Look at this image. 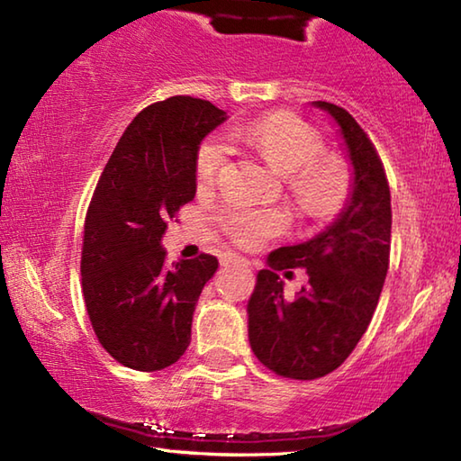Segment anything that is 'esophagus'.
<instances>
[{"mask_svg":"<svg viewBox=\"0 0 461 461\" xmlns=\"http://www.w3.org/2000/svg\"><path fill=\"white\" fill-rule=\"evenodd\" d=\"M225 264H233V267H248V260H246V258H241V256L230 254L228 258H225Z\"/></svg>","mask_w":461,"mask_h":461,"instance_id":"obj_1","label":"esophagus"}]
</instances>
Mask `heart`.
I'll return each instance as SVG.
<instances>
[{"label": "heart", "mask_w": 461, "mask_h": 461, "mask_svg": "<svg viewBox=\"0 0 461 461\" xmlns=\"http://www.w3.org/2000/svg\"><path fill=\"white\" fill-rule=\"evenodd\" d=\"M228 138L233 144L248 146L276 175L285 176L288 191L305 213H331L346 199L349 189L346 162L335 154H319L321 138L296 115H264L260 120L230 128ZM228 158L230 146L220 136L203 142L197 156L199 189H207L215 183ZM223 221L231 236L244 246L260 244L264 238L286 228V217L278 209H233L223 215Z\"/></svg>", "instance_id": "obj_1"}]
</instances>
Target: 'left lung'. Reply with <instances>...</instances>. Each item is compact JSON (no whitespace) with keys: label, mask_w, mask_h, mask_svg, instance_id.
<instances>
[{"label":"left lung","mask_w":461,"mask_h":461,"mask_svg":"<svg viewBox=\"0 0 461 461\" xmlns=\"http://www.w3.org/2000/svg\"><path fill=\"white\" fill-rule=\"evenodd\" d=\"M338 126L352 167L338 217L307 241L268 254L248 301V339L256 357L294 380L333 372L354 352L372 321L390 254V191L366 131L346 109L311 101ZM301 266L310 285L288 302L276 269Z\"/></svg>","instance_id":"obj_1"}]
</instances>
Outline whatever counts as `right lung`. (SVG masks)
Returning a JSON list of instances; mask_svg holds the SVG:
<instances>
[{
    "mask_svg": "<svg viewBox=\"0 0 461 461\" xmlns=\"http://www.w3.org/2000/svg\"><path fill=\"white\" fill-rule=\"evenodd\" d=\"M228 120L205 99L148 105L123 131L93 193L81 256L83 296L105 352L131 370L173 366L191 343L199 294L217 258L165 264L167 221L197 193V156Z\"/></svg>",
    "mask_w": 461,
    "mask_h": 461,
    "instance_id": "obj_1",
    "label": "right lung"
}]
</instances>
